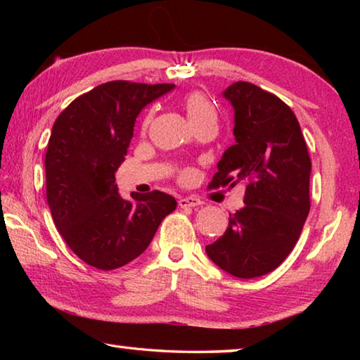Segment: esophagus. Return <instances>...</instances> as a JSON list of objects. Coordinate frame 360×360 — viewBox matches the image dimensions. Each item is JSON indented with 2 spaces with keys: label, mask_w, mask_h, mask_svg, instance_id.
Segmentation results:
<instances>
[{
  "label": "esophagus",
  "mask_w": 360,
  "mask_h": 360,
  "mask_svg": "<svg viewBox=\"0 0 360 360\" xmlns=\"http://www.w3.org/2000/svg\"><path fill=\"white\" fill-rule=\"evenodd\" d=\"M203 205L202 200L195 198V197H182L179 198V206L181 208H195V206Z\"/></svg>",
  "instance_id": "34e87169"
}]
</instances>
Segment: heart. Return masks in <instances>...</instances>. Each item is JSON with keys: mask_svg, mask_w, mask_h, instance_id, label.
<instances>
[{"mask_svg": "<svg viewBox=\"0 0 360 360\" xmlns=\"http://www.w3.org/2000/svg\"><path fill=\"white\" fill-rule=\"evenodd\" d=\"M184 108L192 124L205 117H216V111H214V106H212V103L210 101L208 96L202 92H198V90L186 95ZM149 120H150V115H148V119H146V124H149Z\"/></svg>", "mask_w": 360, "mask_h": 360, "instance_id": "obj_1", "label": "heart"}]
</instances>
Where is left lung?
Wrapping results in <instances>:
<instances>
[{
  "mask_svg": "<svg viewBox=\"0 0 360 360\" xmlns=\"http://www.w3.org/2000/svg\"><path fill=\"white\" fill-rule=\"evenodd\" d=\"M222 95L235 111V144L210 187L243 182L245 206L206 254L224 271L251 279L281 265L298 241L311 205V160L295 114L276 95L243 81Z\"/></svg>",
  "mask_w": 360,
  "mask_h": 360,
  "instance_id": "8db88e82",
  "label": "left lung"
}]
</instances>
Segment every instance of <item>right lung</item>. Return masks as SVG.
Instances as JSON below:
<instances>
[{
    "label": "right lung",
    "mask_w": 360,
    "mask_h": 360,
    "mask_svg": "<svg viewBox=\"0 0 360 360\" xmlns=\"http://www.w3.org/2000/svg\"><path fill=\"white\" fill-rule=\"evenodd\" d=\"M173 89L174 84H101L70 103L52 127L46 152L49 208L71 251L98 270L141 255L178 205L160 191L122 198L114 176L138 114Z\"/></svg>",
    "instance_id": "obj_1"
}]
</instances>
